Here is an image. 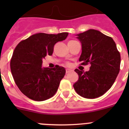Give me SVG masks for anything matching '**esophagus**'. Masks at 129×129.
<instances>
[{
	"mask_svg": "<svg viewBox=\"0 0 129 129\" xmlns=\"http://www.w3.org/2000/svg\"><path fill=\"white\" fill-rule=\"evenodd\" d=\"M71 72H72V70L69 69H66V74H68V73H70Z\"/></svg>",
	"mask_w": 129,
	"mask_h": 129,
	"instance_id": "obj_1",
	"label": "esophagus"
}]
</instances>
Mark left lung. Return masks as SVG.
<instances>
[{
  "label": "left lung",
  "mask_w": 129,
  "mask_h": 129,
  "mask_svg": "<svg viewBox=\"0 0 129 129\" xmlns=\"http://www.w3.org/2000/svg\"><path fill=\"white\" fill-rule=\"evenodd\" d=\"M82 45L79 61L91 65L87 72L76 69L79 79L74 84L77 93L86 99L104 95L115 82L120 65V55L112 37L100 31L89 29L76 35Z\"/></svg>",
  "instance_id": "left-lung-1"
}]
</instances>
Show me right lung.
<instances>
[{
    "instance_id": "add662e5",
    "label": "right lung",
    "mask_w": 129,
    "mask_h": 129,
    "mask_svg": "<svg viewBox=\"0 0 129 129\" xmlns=\"http://www.w3.org/2000/svg\"><path fill=\"white\" fill-rule=\"evenodd\" d=\"M69 33H37L20 42L13 52L10 69L15 84L25 96L44 101L54 95L66 74L64 67H42V59L52 55L54 45L67 38Z\"/></svg>"
}]
</instances>
